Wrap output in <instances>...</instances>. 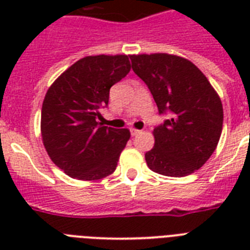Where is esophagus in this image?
Masks as SVG:
<instances>
[{
	"mask_svg": "<svg viewBox=\"0 0 250 250\" xmlns=\"http://www.w3.org/2000/svg\"><path fill=\"white\" fill-rule=\"evenodd\" d=\"M140 133H141L140 129L131 128V135H132V136H137V135H140Z\"/></svg>",
	"mask_w": 250,
	"mask_h": 250,
	"instance_id": "esophagus-1",
	"label": "esophagus"
}]
</instances>
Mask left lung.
<instances>
[{"instance_id": "left-lung-1", "label": "left lung", "mask_w": 250, "mask_h": 250, "mask_svg": "<svg viewBox=\"0 0 250 250\" xmlns=\"http://www.w3.org/2000/svg\"><path fill=\"white\" fill-rule=\"evenodd\" d=\"M132 70L148 85L160 110L171 118L153 131L154 146L145 153L152 171L182 178L213 154L223 127V107L204 74L183 57L154 53L129 56Z\"/></svg>"}]
</instances>
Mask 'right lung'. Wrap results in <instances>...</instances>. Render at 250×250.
Masks as SVG:
<instances>
[{
  "label": "right lung",
  "mask_w": 250,
  "mask_h": 250,
  "mask_svg": "<svg viewBox=\"0 0 250 250\" xmlns=\"http://www.w3.org/2000/svg\"><path fill=\"white\" fill-rule=\"evenodd\" d=\"M131 70L128 56H88L49 86L41 109V137L50 160L71 178L113 174L131 133L97 122L110 88Z\"/></svg>",
  "instance_id": "right-lung-1"
}]
</instances>
